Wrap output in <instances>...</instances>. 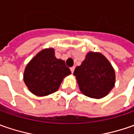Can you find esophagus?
<instances>
[{
    "label": "esophagus",
    "instance_id": "obj_1",
    "mask_svg": "<svg viewBox=\"0 0 134 134\" xmlns=\"http://www.w3.org/2000/svg\"><path fill=\"white\" fill-rule=\"evenodd\" d=\"M75 66H72V67H71V68H70V70H71V73H73V72H74V71H75Z\"/></svg>",
    "mask_w": 134,
    "mask_h": 134
}]
</instances>
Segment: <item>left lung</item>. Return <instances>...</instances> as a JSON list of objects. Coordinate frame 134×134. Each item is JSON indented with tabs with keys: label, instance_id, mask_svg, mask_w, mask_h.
<instances>
[{
	"label": "left lung",
	"instance_id": "8db88e82",
	"mask_svg": "<svg viewBox=\"0 0 134 134\" xmlns=\"http://www.w3.org/2000/svg\"><path fill=\"white\" fill-rule=\"evenodd\" d=\"M76 76L83 94L93 98L107 95L115 84V71L102 54L90 52L80 66L76 67Z\"/></svg>",
	"mask_w": 134,
	"mask_h": 134
}]
</instances>
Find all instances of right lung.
<instances>
[{"label":"right lung","mask_w":134,"mask_h":134,"mask_svg":"<svg viewBox=\"0 0 134 134\" xmlns=\"http://www.w3.org/2000/svg\"><path fill=\"white\" fill-rule=\"evenodd\" d=\"M70 74L64 61L56 58L54 49H44L26 66L24 80L32 93L44 96L57 91L62 80Z\"/></svg>","instance_id":"obj_1"}]
</instances>
